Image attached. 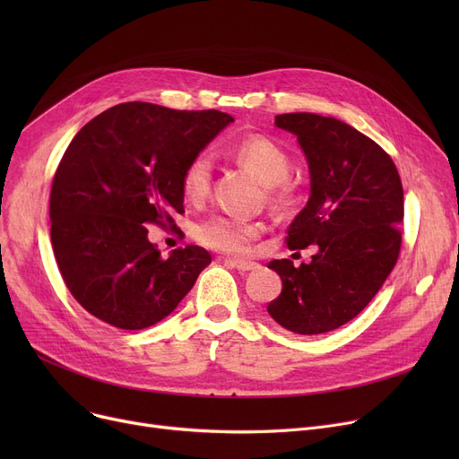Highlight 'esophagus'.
Segmentation results:
<instances>
[{
  "instance_id": "obj_1",
  "label": "esophagus",
  "mask_w": 459,
  "mask_h": 459,
  "mask_svg": "<svg viewBox=\"0 0 459 459\" xmlns=\"http://www.w3.org/2000/svg\"><path fill=\"white\" fill-rule=\"evenodd\" d=\"M223 262L229 264V266L236 268L238 272H253L258 268L256 262H249V260H242V258H230V256H223Z\"/></svg>"
}]
</instances>
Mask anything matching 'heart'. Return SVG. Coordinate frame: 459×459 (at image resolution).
I'll return each mask as SVG.
<instances>
[{
	"mask_svg": "<svg viewBox=\"0 0 459 459\" xmlns=\"http://www.w3.org/2000/svg\"><path fill=\"white\" fill-rule=\"evenodd\" d=\"M230 156L246 165L256 178L268 186L272 199L279 206L290 203V193L281 184L290 175V158L286 151L270 137L251 135L238 141L230 149ZM212 156L208 152H199L193 156L182 169L180 189L186 201L201 203L206 199L212 186ZM262 232V225L244 220L238 215L215 213L199 221L193 229V236L197 242L208 249L244 255L251 249L253 239Z\"/></svg>",
	"mask_w": 459,
	"mask_h": 459,
	"instance_id": "obj_1",
	"label": "heart"
}]
</instances>
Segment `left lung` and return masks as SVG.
Wrapping results in <instances>:
<instances>
[{"mask_svg": "<svg viewBox=\"0 0 459 459\" xmlns=\"http://www.w3.org/2000/svg\"><path fill=\"white\" fill-rule=\"evenodd\" d=\"M307 156L310 197L286 230V246L316 244L308 264L272 260L282 292L270 316L298 334H320L353 320L379 292L402 247L403 189L393 158L333 117L282 113Z\"/></svg>", "mask_w": 459, "mask_h": 459, "instance_id": "obj_1", "label": "left lung"}]
</instances>
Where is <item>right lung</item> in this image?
<instances>
[{
    "mask_svg": "<svg viewBox=\"0 0 459 459\" xmlns=\"http://www.w3.org/2000/svg\"><path fill=\"white\" fill-rule=\"evenodd\" d=\"M232 117L118 104L68 144L50 193L52 247L70 294L92 316L137 331L171 315L212 262L186 246L161 256L147 225L177 229L184 165Z\"/></svg>",
    "mask_w": 459,
    "mask_h": 459,
    "instance_id": "obj_1",
    "label": "right lung"
}]
</instances>
